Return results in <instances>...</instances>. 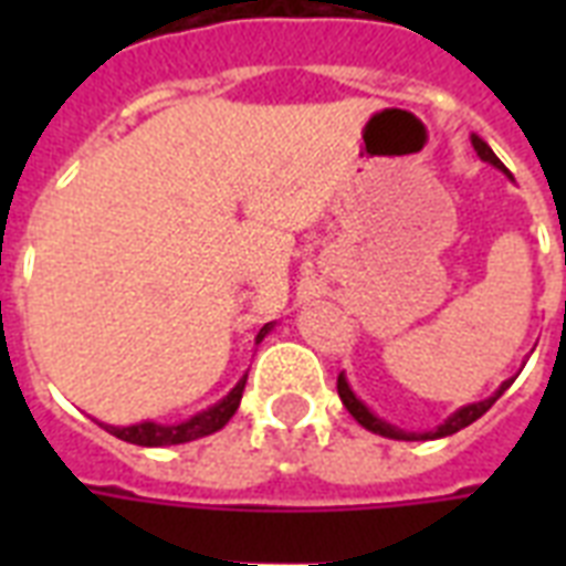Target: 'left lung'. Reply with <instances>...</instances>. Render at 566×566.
<instances>
[{"label":"left lung","mask_w":566,"mask_h":566,"mask_svg":"<svg viewBox=\"0 0 566 566\" xmlns=\"http://www.w3.org/2000/svg\"><path fill=\"white\" fill-rule=\"evenodd\" d=\"M473 149L479 153V158H482V161L493 164L496 170L509 172V170H505V164H502L500 158L493 155L491 146L484 144L479 135H473ZM511 381H514V378L502 381L500 390H496L493 396H488V399H482V402H473V405H464V408H458V411L452 413L449 420L440 422L434 431H402V429H396V426H390V422L381 420V417H376V413H373L370 408H367V405H364L361 399L353 394V387H349V381H346L344 373L337 376V394H340V402L346 405V411L353 413L355 420L361 422L364 429H370L373 434H381V438H394V440H434V438H447V434H455V431H461L464 426H470V422L479 420V417H482V413L488 411V408H491V405L496 402L502 394H505V390H509Z\"/></svg>","instance_id":"obj_1"}]
</instances>
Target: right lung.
Instances as JSON below:
<instances>
[{
    "label": "right lung",
    "mask_w": 566,
    "mask_h": 566,
    "mask_svg": "<svg viewBox=\"0 0 566 566\" xmlns=\"http://www.w3.org/2000/svg\"><path fill=\"white\" fill-rule=\"evenodd\" d=\"M270 328L273 323H266L261 332H258L255 344H261L266 335H270ZM243 387H247V376L240 378L238 385L231 387L229 396H222L220 402L211 405L208 411L193 413L190 420L176 422V426H164V422H137V426H105V429L114 434V438L126 440V443H137V447H176V443H188V440H199L205 434H213V431H220L226 422L234 417L240 405V396H243Z\"/></svg>",
    "instance_id": "add662e5"
}]
</instances>
